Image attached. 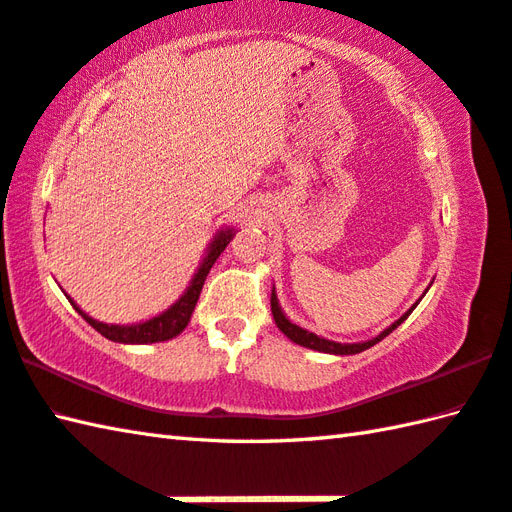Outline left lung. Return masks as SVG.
I'll list each match as a JSON object with an SVG mask.
<instances>
[{"label":"left lung","mask_w":512,"mask_h":512,"mask_svg":"<svg viewBox=\"0 0 512 512\" xmlns=\"http://www.w3.org/2000/svg\"><path fill=\"white\" fill-rule=\"evenodd\" d=\"M419 305V301L414 303L410 310L403 314L399 321H394L388 330H383L379 336H374V339H370V341H363V343H336V341H327V339H323V336H316L314 332H307V330H303V327H298V325H294L292 321H289V318L283 314V310H281V305H278V298H276V292L272 289V314H274V321H276V325H278V330H281L289 341H294V343H298V345H303V347H310V350H318V352H327V354H359V352H363V350H368V347H372V345H376L379 341H383L385 336H388L392 330H397V327L406 321V318L412 314V310L414 307Z\"/></svg>","instance_id":"left-lung-1"}]
</instances>
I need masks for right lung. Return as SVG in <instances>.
I'll return each mask as SVG.
<instances>
[{"label": "right lung", "instance_id": "add662e5", "mask_svg": "<svg viewBox=\"0 0 512 512\" xmlns=\"http://www.w3.org/2000/svg\"><path fill=\"white\" fill-rule=\"evenodd\" d=\"M236 231L234 229H220L218 234L211 240V245L207 249L205 258L198 267V272L191 278V283L187 287V292L182 294L176 303H173L167 312H162L158 316L149 318L144 323H136V325H106L95 321L89 314H84L80 307H77L71 298V305L75 307V312L80 314L86 323L91 327H95L102 336H106L109 341L115 343H136V345H144V343H158V341H169L173 336H178L182 330H185L191 314H194V307L198 303V296L202 292V285H205V278L209 274V269L214 267L216 258L225 252V247L229 245V240L234 238Z\"/></svg>", "mask_w": 512, "mask_h": 512}]
</instances>
